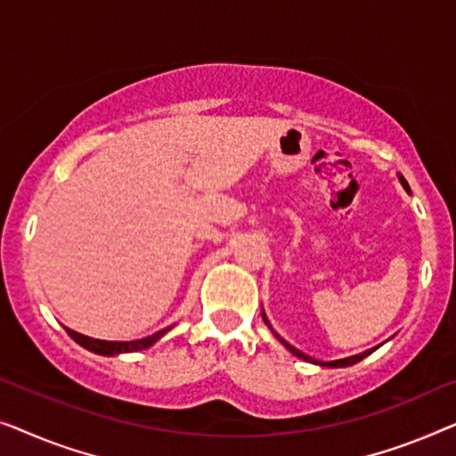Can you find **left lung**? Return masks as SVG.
<instances>
[{
    "label": "left lung",
    "instance_id": "1",
    "mask_svg": "<svg viewBox=\"0 0 456 456\" xmlns=\"http://www.w3.org/2000/svg\"><path fill=\"white\" fill-rule=\"evenodd\" d=\"M401 182H403V185H405V190H409V185H407V182H405V179H403L401 177ZM262 316H265V314H262ZM266 320V318H265ZM268 324V322H266ZM274 335H277V332H274ZM277 338H279V341L281 343H283L285 345V347L287 349H289L291 351V354L293 355H297L299 359H304V362H310V363H320V365H329V368H347V365H354V363H357V362H362V359L365 357V355H370L371 354V351H374V349H370V351H363V354H359V355H354V357H345V359H337V362H316V359H312L310 355H305V354H301V351L299 349H295V347H291V345L289 343H287L285 341V338H281L279 335H277Z\"/></svg>",
    "mask_w": 456,
    "mask_h": 456
}]
</instances>
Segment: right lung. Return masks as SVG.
Segmentation results:
<instances>
[{
  "instance_id": "obj_1",
  "label": "right lung",
  "mask_w": 456,
  "mask_h": 456,
  "mask_svg": "<svg viewBox=\"0 0 456 456\" xmlns=\"http://www.w3.org/2000/svg\"><path fill=\"white\" fill-rule=\"evenodd\" d=\"M171 329V326H169ZM169 329H163L155 332V335L146 337V338H140V341H101V338H91V337H85L80 335V332L76 330H68V335L74 338L76 343L82 345V347L93 351V354H99V355H118V354H132V351H142V349H149L152 343H157L159 338H161L167 330Z\"/></svg>"
}]
</instances>
